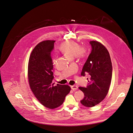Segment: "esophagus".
Returning <instances> with one entry per match:
<instances>
[{"label": "esophagus", "mask_w": 133, "mask_h": 133, "mask_svg": "<svg viewBox=\"0 0 133 133\" xmlns=\"http://www.w3.org/2000/svg\"><path fill=\"white\" fill-rule=\"evenodd\" d=\"M71 88L72 90H77L78 89V87L76 85H73L71 86Z\"/></svg>", "instance_id": "1"}]
</instances>
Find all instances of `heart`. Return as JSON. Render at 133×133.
Segmentation results:
<instances>
[{"label": "heart", "mask_w": 133, "mask_h": 133, "mask_svg": "<svg viewBox=\"0 0 133 133\" xmlns=\"http://www.w3.org/2000/svg\"><path fill=\"white\" fill-rule=\"evenodd\" d=\"M59 49L69 59H74L75 57L83 58L86 55V50L85 48H79V45L71 40L62 43L60 45Z\"/></svg>", "instance_id": "obj_1"}]
</instances>
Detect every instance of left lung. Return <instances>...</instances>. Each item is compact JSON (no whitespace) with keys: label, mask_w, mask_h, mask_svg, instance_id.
<instances>
[{"label":"left lung","mask_w":133,"mask_h":133,"mask_svg":"<svg viewBox=\"0 0 133 133\" xmlns=\"http://www.w3.org/2000/svg\"><path fill=\"white\" fill-rule=\"evenodd\" d=\"M89 43L92 50L83 67L81 75L85 76L88 74L90 81L86 88H78L85 95L81 103L87 107H92L100 103L108 93L112 76V65L110 54L103 45L95 41Z\"/></svg>","instance_id":"left-lung-1"}]
</instances>
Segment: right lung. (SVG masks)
<instances>
[{
	"instance_id": "1",
	"label": "right lung",
	"mask_w": 133,
	"mask_h": 133,
	"mask_svg": "<svg viewBox=\"0 0 133 133\" xmlns=\"http://www.w3.org/2000/svg\"><path fill=\"white\" fill-rule=\"evenodd\" d=\"M55 41L40 42L32 51L29 62L28 77L30 88L44 106L51 109L63 103L71 88L68 85L54 86L53 62L51 52Z\"/></svg>"
}]
</instances>
